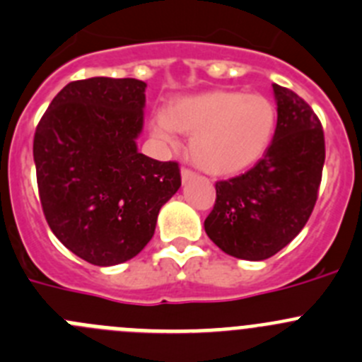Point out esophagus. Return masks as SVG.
Wrapping results in <instances>:
<instances>
[{"label":"esophagus","mask_w":362,"mask_h":362,"mask_svg":"<svg viewBox=\"0 0 362 362\" xmlns=\"http://www.w3.org/2000/svg\"><path fill=\"white\" fill-rule=\"evenodd\" d=\"M194 177H196V173L192 170H189V168H184V170H182V182H187Z\"/></svg>","instance_id":"esophagus-1"}]
</instances>
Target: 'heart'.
Here are the masks:
<instances>
[{"instance_id": "b5f03b06", "label": "heart", "mask_w": 362, "mask_h": 362, "mask_svg": "<svg viewBox=\"0 0 362 362\" xmlns=\"http://www.w3.org/2000/svg\"><path fill=\"white\" fill-rule=\"evenodd\" d=\"M278 110L262 93L212 90L175 100L153 118L156 138L177 143L192 136L191 159L210 175H237L258 163L274 139Z\"/></svg>"}]
</instances>
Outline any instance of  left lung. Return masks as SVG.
<instances>
[{
    "mask_svg": "<svg viewBox=\"0 0 362 362\" xmlns=\"http://www.w3.org/2000/svg\"><path fill=\"white\" fill-rule=\"evenodd\" d=\"M278 125L265 156L244 175L216 182L205 219L210 240L240 259H267L288 245L310 219L325 160L320 120L296 92L272 84Z\"/></svg>",
    "mask_w": 362,
    "mask_h": 362,
    "instance_id": "8db88e82",
    "label": "left lung"
}]
</instances>
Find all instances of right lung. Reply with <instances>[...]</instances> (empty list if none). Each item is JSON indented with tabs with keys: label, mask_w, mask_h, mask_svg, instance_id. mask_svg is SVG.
Wrapping results in <instances>:
<instances>
[{
	"label": "right lung",
	"mask_w": 362,
	"mask_h": 362,
	"mask_svg": "<svg viewBox=\"0 0 362 362\" xmlns=\"http://www.w3.org/2000/svg\"><path fill=\"white\" fill-rule=\"evenodd\" d=\"M146 84L124 77L72 81L33 138L45 221L66 249L99 267L134 258L159 210L182 185L175 160L138 152Z\"/></svg>",
	"instance_id": "1"
}]
</instances>
